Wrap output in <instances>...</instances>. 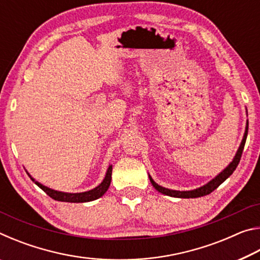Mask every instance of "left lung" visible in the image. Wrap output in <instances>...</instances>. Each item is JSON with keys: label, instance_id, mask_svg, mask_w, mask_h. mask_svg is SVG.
Wrapping results in <instances>:
<instances>
[{"label": "left lung", "instance_id": "obj_1", "mask_svg": "<svg viewBox=\"0 0 260 260\" xmlns=\"http://www.w3.org/2000/svg\"><path fill=\"white\" fill-rule=\"evenodd\" d=\"M248 127H249V122H246L245 133H244V136H243V140H242L241 146L239 148V150H237V152H236L234 159H233L231 164L228 165L221 173L217 175V177H215L213 180H211L209 183H206L205 186L201 187V188H197V189H193V190H189V191L171 190V189H167V188L159 186V184H157L155 181H153L150 175H149V179H150V182L152 183V186L155 187L156 190H158L161 193H164V195L178 197V199H196V197H202V196L209 195V193L212 192L214 189H217L220 186V184L225 181L227 178H230L231 175L233 174V172H234V171L236 170V167H237V165H239V162L241 160L242 152H243L244 144H245V141H246V136H248Z\"/></svg>", "mask_w": 260, "mask_h": 260}]
</instances>
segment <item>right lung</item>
Wrapping results in <instances>:
<instances>
[{
  "instance_id": "obj_1",
  "label": "right lung",
  "mask_w": 260,
  "mask_h": 260,
  "mask_svg": "<svg viewBox=\"0 0 260 260\" xmlns=\"http://www.w3.org/2000/svg\"><path fill=\"white\" fill-rule=\"evenodd\" d=\"M28 174V173H27ZM111 174H112V165L109 166L107 175H105L104 180L102 181V183L100 184L94 189H91L89 191H85V192H77V193H70V192H61V191H57V190H52V189L48 188L43 184L39 183L38 181L30 177L32 181L35 182L38 187H40L43 191H45L48 196H50L52 200L55 201H59V202H69V203H85V202H90L94 200L100 199L101 196H103L107 190L109 189L110 182H111Z\"/></svg>"
}]
</instances>
